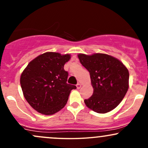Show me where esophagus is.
<instances>
[{
    "mask_svg": "<svg viewBox=\"0 0 148 148\" xmlns=\"http://www.w3.org/2000/svg\"><path fill=\"white\" fill-rule=\"evenodd\" d=\"M81 84H76V88H77V89H80V88H81Z\"/></svg>",
    "mask_w": 148,
    "mask_h": 148,
    "instance_id": "1",
    "label": "esophagus"
}]
</instances>
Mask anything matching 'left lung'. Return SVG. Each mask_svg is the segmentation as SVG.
<instances>
[{"label": "left lung", "instance_id": "left-lung-1", "mask_svg": "<svg viewBox=\"0 0 148 148\" xmlns=\"http://www.w3.org/2000/svg\"><path fill=\"white\" fill-rule=\"evenodd\" d=\"M80 62L90 73L92 95L84 102L99 113L114 109L121 102L129 88V71L115 58L103 53L78 55Z\"/></svg>", "mask_w": 148, "mask_h": 148}]
</instances>
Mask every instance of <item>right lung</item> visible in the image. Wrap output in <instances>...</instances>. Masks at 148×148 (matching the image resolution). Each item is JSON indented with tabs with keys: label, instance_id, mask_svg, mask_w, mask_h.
Segmentation results:
<instances>
[{
	"label": "right lung",
	"instance_id": "right-lung-1",
	"mask_svg": "<svg viewBox=\"0 0 148 148\" xmlns=\"http://www.w3.org/2000/svg\"><path fill=\"white\" fill-rule=\"evenodd\" d=\"M70 55L47 52L27 65L20 78L25 99L44 115L57 113L65 106L70 92L76 87L67 83L68 72L64 65Z\"/></svg>",
	"mask_w": 148,
	"mask_h": 148
}]
</instances>
